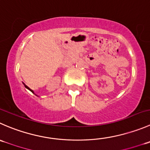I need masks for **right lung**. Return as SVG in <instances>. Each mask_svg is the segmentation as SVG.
<instances>
[{"label": "right lung", "mask_w": 150, "mask_h": 150, "mask_svg": "<svg viewBox=\"0 0 150 150\" xmlns=\"http://www.w3.org/2000/svg\"><path fill=\"white\" fill-rule=\"evenodd\" d=\"M25 88H28V89H29V90H30V91H31V92H33V91H32V90H31V89H30V88H28V86H25Z\"/></svg>", "instance_id": "1"}]
</instances>
